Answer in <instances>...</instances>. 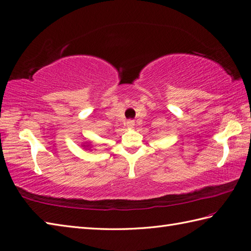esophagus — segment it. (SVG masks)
<instances>
[{
  "label": "esophagus",
  "mask_w": 251,
  "mask_h": 251,
  "mask_svg": "<svg viewBox=\"0 0 251 251\" xmlns=\"http://www.w3.org/2000/svg\"><path fill=\"white\" fill-rule=\"evenodd\" d=\"M126 125H127V127H129V128H132V127L135 126V122L132 120H128L126 122Z\"/></svg>",
  "instance_id": "obj_1"
}]
</instances>
